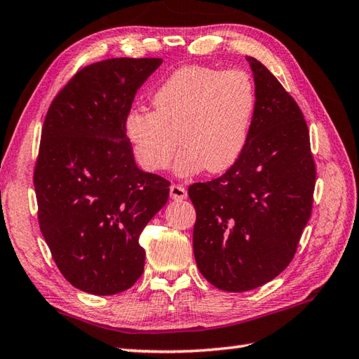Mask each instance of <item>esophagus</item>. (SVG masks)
I'll return each instance as SVG.
<instances>
[{"mask_svg":"<svg viewBox=\"0 0 359 359\" xmlns=\"http://www.w3.org/2000/svg\"><path fill=\"white\" fill-rule=\"evenodd\" d=\"M170 193H171V197L174 201H184L187 199V189L185 187H182L179 184H172L170 187Z\"/></svg>","mask_w":359,"mask_h":359,"instance_id":"34e87169","label":"esophagus"}]
</instances>
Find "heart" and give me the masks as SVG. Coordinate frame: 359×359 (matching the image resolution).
<instances>
[{
  "instance_id": "heart-1",
  "label": "heart",
  "mask_w": 359,
  "mask_h": 359,
  "mask_svg": "<svg viewBox=\"0 0 359 359\" xmlns=\"http://www.w3.org/2000/svg\"><path fill=\"white\" fill-rule=\"evenodd\" d=\"M151 104L152 112L133 109L125 117L137 163L149 172L162 171L180 142L175 171L217 174L230 170L245 149L257 95L247 72L187 66L154 90Z\"/></svg>"
}]
</instances>
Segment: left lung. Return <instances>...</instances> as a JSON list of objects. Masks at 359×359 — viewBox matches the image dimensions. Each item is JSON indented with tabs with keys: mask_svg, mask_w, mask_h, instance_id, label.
<instances>
[{
	"mask_svg": "<svg viewBox=\"0 0 359 359\" xmlns=\"http://www.w3.org/2000/svg\"><path fill=\"white\" fill-rule=\"evenodd\" d=\"M257 104L247 147L217 179L193 184L197 269L225 292H248L287 269L313 207L316 166L302 111L253 57Z\"/></svg>",
	"mask_w": 359,
	"mask_h": 359,
	"instance_id": "8db88e82",
	"label": "left lung"
}]
</instances>
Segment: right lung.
Returning a JSON list of instances; mask_svg holds the SVG:
<instances>
[{
    "instance_id": "1",
    "label": "right lung",
    "mask_w": 359,
    "mask_h": 359,
    "mask_svg": "<svg viewBox=\"0 0 359 359\" xmlns=\"http://www.w3.org/2000/svg\"><path fill=\"white\" fill-rule=\"evenodd\" d=\"M162 58H109L80 69L46 114L34 170L38 224L58 270L90 294L142 276L139 238L170 182L135 165L125 134L133 100Z\"/></svg>"
}]
</instances>
